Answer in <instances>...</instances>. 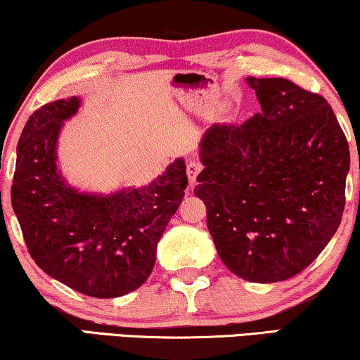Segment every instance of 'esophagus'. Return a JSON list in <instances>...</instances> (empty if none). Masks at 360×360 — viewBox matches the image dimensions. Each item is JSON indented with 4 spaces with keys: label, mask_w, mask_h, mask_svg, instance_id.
Instances as JSON below:
<instances>
[{
    "label": "esophagus",
    "mask_w": 360,
    "mask_h": 360,
    "mask_svg": "<svg viewBox=\"0 0 360 360\" xmlns=\"http://www.w3.org/2000/svg\"><path fill=\"white\" fill-rule=\"evenodd\" d=\"M202 170V165L198 162V160L191 159L188 164H186V175H188V181L190 185H195L196 180H198V175L201 174Z\"/></svg>",
    "instance_id": "obj_1"
}]
</instances>
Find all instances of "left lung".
Here are the masks:
<instances>
[{
    "instance_id": "1",
    "label": "left lung",
    "mask_w": 360,
    "mask_h": 360,
    "mask_svg": "<svg viewBox=\"0 0 360 360\" xmlns=\"http://www.w3.org/2000/svg\"><path fill=\"white\" fill-rule=\"evenodd\" d=\"M262 113L212 124L200 141L195 195L222 263L250 283H279L323 252L345 211L349 146L319 94L247 77Z\"/></svg>"
}]
</instances>
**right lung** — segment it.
Segmentation results:
<instances>
[{"label": "right lung", "instance_id": "add662e5", "mask_svg": "<svg viewBox=\"0 0 360 360\" xmlns=\"http://www.w3.org/2000/svg\"><path fill=\"white\" fill-rule=\"evenodd\" d=\"M81 97L46 103L27 120L18 143L11 202L30 257L77 292L113 299L146 283L158 243L188 185L179 158L144 186L81 191L58 167V138Z\"/></svg>", "mask_w": 360, "mask_h": 360}]
</instances>
